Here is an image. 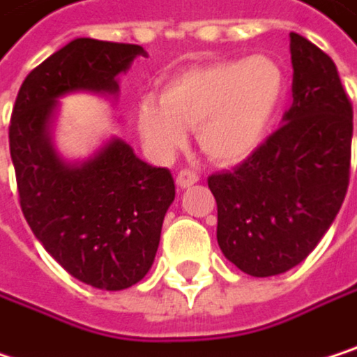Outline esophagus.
<instances>
[{
	"label": "esophagus",
	"instance_id": "esophagus-1",
	"mask_svg": "<svg viewBox=\"0 0 357 357\" xmlns=\"http://www.w3.org/2000/svg\"><path fill=\"white\" fill-rule=\"evenodd\" d=\"M199 182V173L192 171V169H182L180 173H177L175 177V184L180 186V188H190Z\"/></svg>",
	"mask_w": 357,
	"mask_h": 357
}]
</instances>
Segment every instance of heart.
<instances>
[{
  "instance_id": "1",
  "label": "heart",
  "mask_w": 357,
  "mask_h": 357,
  "mask_svg": "<svg viewBox=\"0 0 357 357\" xmlns=\"http://www.w3.org/2000/svg\"><path fill=\"white\" fill-rule=\"evenodd\" d=\"M284 91V73L268 56L211 62L169 79L160 98H142L137 127L158 154L180 148L195 129L209 158L234 162L266 139Z\"/></svg>"
}]
</instances>
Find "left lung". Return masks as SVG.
I'll return each instance as SVG.
<instances>
[{"label": "left lung", "instance_id": "obj_1", "mask_svg": "<svg viewBox=\"0 0 357 357\" xmlns=\"http://www.w3.org/2000/svg\"><path fill=\"white\" fill-rule=\"evenodd\" d=\"M293 106L253 154L209 175L218 243L245 274L266 278L299 266L335 222L351 167L354 108L335 62L291 33Z\"/></svg>", "mask_w": 357, "mask_h": 357}]
</instances>
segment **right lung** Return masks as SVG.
Instances as JSON below:
<instances>
[{"mask_svg":"<svg viewBox=\"0 0 357 357\" xmlns=\"http://www.w3.org/2000/svg\"><path fill=\"white\" fill-rule=\"evenodd\" d=\"M137 56H146L142 45L79 37L26 75L10 119L26 224L70 276L104 291L129 289L148 274L175 199L173 177L119 137L83 162H66L52 146L50 123L64 93H116V75Z\"/></svg>","mask_w":357,"mask_h":357,"instance_id":"right-lung-1","label":"right lung"}]
</instances>
